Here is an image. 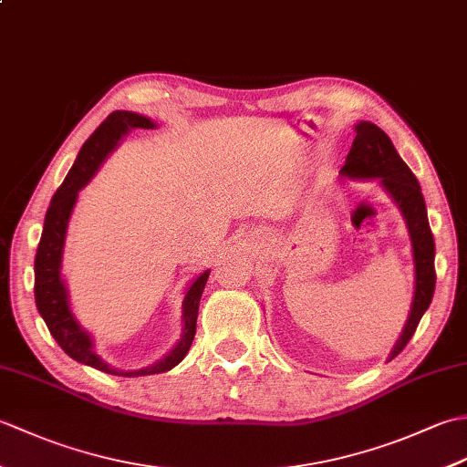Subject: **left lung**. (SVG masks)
<instances>
[{
    "mask_svg": "<svg viewBox=\"0 0 467 467\" xmlns=\"http://www.w3.org/2000/svg\"><path fill=\"white\" fill-rule=\"evenodd\" d=\"M355 132L357 136L353 146L339 172L341 178H351V181H379L383 191L391 196V201L401 211L411 239L415 291L408 321H405L398 343L393 345L389 357H387V361H391L410 343L423 313L428 311L433 299L435 243L428 221V208H425L421 186L415 174L410 171V166L401 161V156L395 150L391 138L373 122H359L355 126Z\"/></svg>",
    "mask_w": 467,
    "mask_h": 467,
    "instance_id": "8db88e82",
    "label": "left lung"
}]
</instances>
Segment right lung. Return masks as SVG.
Listing matches in <instances>:
<instances>
[{
    "label": "right lung",
    "mask_w": 467,
    "mask_h": 467,
    "mask_svg": "<svg viewBox=\"0 0 467 467\" xmlns=\"http://www.w3.org/2000/svg\"><path fill=\"white\" fill-rule=\"evenodd\" d=\"M136 128H156V122L150 118L136 112L116 110L106 120L96 128V132L84 142L80 154H78L74 166L69 168L67 176L64 178L62 186L57 188L52 202L46 213L42 239L37 244L34 273H36V306L42 319L46 321L49 333L56 339V343L72 357L74 361L90 365L98 371L120 375V377H142V375H154L171 371L184 359L196 333V317H198V305H201V296L204 291V285L208 281L211 271H204L191 281L184 291L182 301V333L181 339L168 351L162 359L156 363L142 367V369L124 371L116 369L110 363H106L100 355L94 349V339L88 333L80 321L69 306V295L67 286L62 276V259H64V244H66V233L69 216L78 201V192L92 181V176L98 172V168L112 154L114 148L120 144L122 138L136 130Z\"/></svg>",
    "instance_id": "right-lung-1"
}]
</instances>
